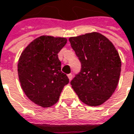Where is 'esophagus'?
<instances>
[{
  "instance_id": "obj_1",
  "label": "esophagus",
  "mask_w": 134,
  "mask_h": 134,
  "mask_svg": "<svg viewBox=\"0 0 134 134\" xmlns=\"http://www.w3.org/2000/svg\"><path fill=\"white\" fill-rule=\"evenodd\" d=\"M67 76H68V78L70 80H71L72 79H73V75H72V73H70V74H68L67 75Z\"/></svg>"
}]
</instances>
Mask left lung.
<instances>
[{
	"mask_svg": "<svg viewBox=\"0 0 134 134\" xmlns=\"http://www.w3.org/2000/svg\"><path fill=\"white\" fill-rule=\"evenodd\" d=\"M81 62V70L70 84L80 100L96 107L112 96L119 80L121 62L114 45L97 32L69 39Z\"/></svg>",
	"mask_w": 134,
	"mask_h": 134,
	"instance_id": "8db88e82",
	"label": "left lung"
}]
</instances>
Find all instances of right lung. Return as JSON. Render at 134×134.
<instances>
[{
  "instance_id": "1",
  "label": "right lung",
  "mask_w": 134,
  "mask_h": 134,
  "mask_svg": "<svg viewBox=\"0 0 134 134\" xmlns=\"http://www.w3.org/2000/svg\"><path fill=\"white\" fill-rule=\"evenodd\" d=\"M64 37L41 36L29 44L21 54L18 74L26 96L42 107L58 102L64 85L69 83L61 72L58 54L67 43Z\"/></svg>"
}]
</instances>
